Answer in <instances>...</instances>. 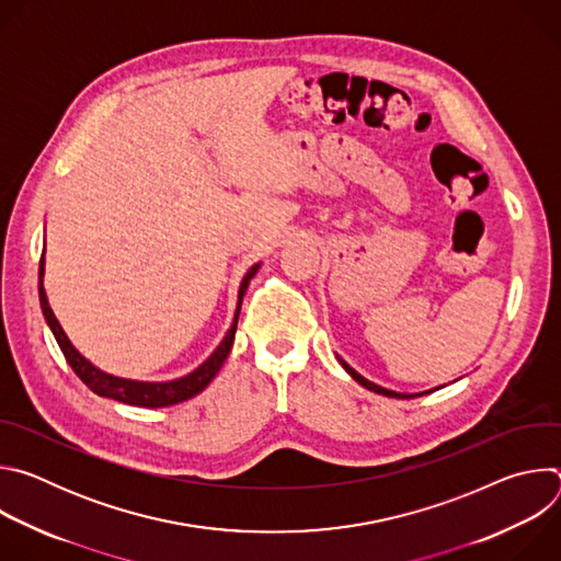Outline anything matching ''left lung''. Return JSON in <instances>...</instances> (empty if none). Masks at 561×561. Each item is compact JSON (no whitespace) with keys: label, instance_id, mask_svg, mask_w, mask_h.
<instances>
[{"label":"left lung","instance_id":"obj_1","mask_svg":"<svg viewBox=\"0 0 561 561\" xmlns=\"http://www.w3.org/2000/svg\"><path fill=\"white\" fill-rule=\"evenodd\" d=\"M340 359V364L344 366V370L357 381V383H362L364 388H368V390H373V392H377V394H386V397H397V399H413V397H420V394H426V392H415V394H407V392H394V390H388V388H381V386H377V383H373V381H368L366 377H362L357 370H353L342 357H337ZM428 392H433V390H428Z\"/></svg>","mask_w":561,"mask_h":561}]
</instances>
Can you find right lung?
Instances as JSON below:
<instances>
[{"mask_svg":"<svg viewBox=\"0 0 561 561\" xmlns=\"http://www.w3.org/2000/svg\"><path fill=\"white\" fill-rule=\"evenodd\" d=\"M260 264H255L242 279V286H239V295H237V310H234V319L232 327L228 329L226 337L221 340V344L215 348V353L193 373L173 379V381H135V379H124V377H115L108 375L104 370H100L98 366H93L87 357L79 355V351L70 344V340L66 337L64 329L59 327L57 317L48 304L46 290H44V255L39 260V304H42V312L46 317V324L53 331L66 362L70 364V368L75 370V375L82 379L95 394L100 397H108V399H117L122 404H130V407H141V409H162V407H173L180 402H186V399L199 394L210 381L213 377L219 373V368L224 366L230 348H232V340H234V331H237V317H239V308H242V299L244 293L251 284V279L255 277Z\"/></svg>","mask_w":561,"mask_h":561,"instance_id":"right-lung-1","label":"right lung"}]
</instances>
